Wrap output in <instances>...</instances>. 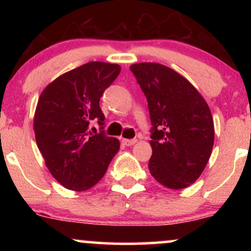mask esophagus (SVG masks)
Returning a JSON list of instances; mask_svg holds the SVG:
<instances>
[{"label": "esophagus", "instance_id": "obj_1", "mask_svg": "<svg viewBox=\"0 0 251 251\" xmlns=\"http://www.w3.org/2000/svg\"><path fill=\"white\" fill-rule=\"evenodd\" d=\"M123 143L126 146H132L137 143V139H123Z\"/></svg>", "mask_w": 251, "mask_h": 251}]
</instances>
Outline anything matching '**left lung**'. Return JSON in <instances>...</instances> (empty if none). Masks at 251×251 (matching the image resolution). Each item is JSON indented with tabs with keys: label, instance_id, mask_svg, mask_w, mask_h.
<instances>
[{
	"label": "left lung",
	"instance_id": "1",
	"mask_svg": "<svg viewBox=\"0 0 251 251\" xmlns=\"http://www.w3.org/2000/svg\"><path fill=\"white\" fill-rule=\"evenodd\" d=\"M129 70L148 100L152 125L150 172L169 189L191 185L205 169L214 146L208 103L185 77L166 66L143 62Z\"/></svg>",
	"mask_w": 251,
	"mask_h": 251
}]
</instances>
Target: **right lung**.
<instances>
[{"instance_id": "add662e5", "label": "right lung", "mask_w": 251, "mask_h": 251, "mask_svg": "<svg viewBox=\"0 0 251 251\" xmlns=\"http://www.w3.org/2000/svg\"><path fill=\"white\" fill-rule=\"evenodd\" d=\"M119 73L116 63H85L50 82L39 98L34 116L37 148L50 174L65 188L91 189L119 151V140L105 134L99 105ZM92 122L100 124V132L90 128Z\"/></svg>"}]
</instances>
